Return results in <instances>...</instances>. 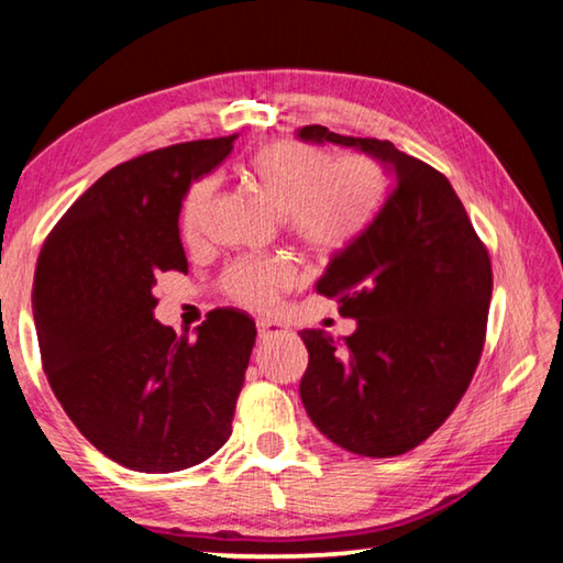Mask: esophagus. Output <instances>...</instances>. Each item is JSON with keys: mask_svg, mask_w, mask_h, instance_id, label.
<instances>
[{"mask_svg": "<svg viewBox=\"0 0 563 563\" xmlns=\"http://www.w3.org/2000/svg\"><path fill=\"white\" fill-rule=\"evenodd\" d=\"M258 335H261V340L283 338V335H288V325H283L280 320H273V318H261L258 320Z\"/></svg>", "mask_w": 563, "mask_h": 563, "instance_id": "34e87169", "label": "esophagus"}]
</instances>
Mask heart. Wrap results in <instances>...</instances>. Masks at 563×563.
Here are the masks:
<instances>
[{
    "instance_id": "obj_1",
    "label": "heart",
    "mask_w": 563,
    "mask_h": 563,
    "mask_svg": "<svg viewBox=\"0 0 563 563\" xmlns=\"http://www.w3.org/2000/svg\"><path fill=\"white\" fill-rule=\"evenodd\" d=\"M247 176L273 211L285 218L295 241L318 255H335L355 243L385 198L383 166L373 156L330 158L328 151L298 141L261 146L247 161ZM213 190L211 178L198 180L188 190L180 211V233L188 243H196L203 233ZM295 280L298 271L292 263L265 258L231 265L221 285L231 300L265 308L288 292Z\"/></svg>"
}]
</instances>
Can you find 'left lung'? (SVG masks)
I'll list each match as a JSON object with an SVG mask.
<instances>
[{
  "label": "left lung",
  "mask_w": 563,
  "mask_h": 563,
  "mask_svg": "<svg viewBox=\"0 0 563 563\" xmlns=\"http://www.w3.org/2000/svg\"><path fill=\"white\" fill-rule=\"evenodd\" d=\"M298 139L350 146L383 161L393 190L355 243L335 253L318 292L357 330L342 342L302 330L300 399L312 424L362 456L422 444L460 405L479 365L492 261L440 170L379 139L302 126Z\"/></svg>",
  "instance_id": "left-lung-1"
}]
</instances>
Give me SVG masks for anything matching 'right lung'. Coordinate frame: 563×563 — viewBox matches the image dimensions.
Instances as JSON below:
<instances>
[{"label":"right lung","mask_w":563,"mask_h":563,"mask_svg":"<svg viewBox=\"0 0 563 563\" xmlns=\"http://www.w3.org/2000/svg\"><path fill=\"white\" fill-rule=\"evenodd\" d=\"M235 139L186 141L107 170L59 218L36 261L46 379L76 430L133 472L188 470L231 437L253 318L218 308L196 338H178L154 320V285L158 273H188L180 201Z\"/></svg>","instance_id":"1"}]
</instances>
